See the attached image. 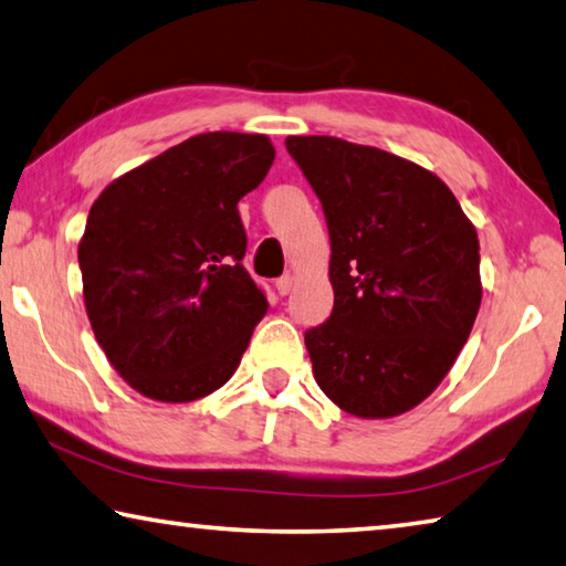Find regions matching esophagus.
<instances>
[{
  "label": "esophagus",
  "instance_id": "esophagus-1",
  "mask_svg": "<svg viewBox=\"0 0 566 566\" xmlns=\"http://www.w3.org/2000/svg\"><path fill=\"white\" fill-rule=\"evenodd\" d=\"M292 284H294V280H292V276L290 274H284V276H280V280H276V292H280L282 296H286V294H290L292 292Z\"/></svg>",
  "mask_w": 566,
  "mask_h": 566
}]
</instances>
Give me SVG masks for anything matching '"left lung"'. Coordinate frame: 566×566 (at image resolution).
<instances>
[{
	"instance_id": "1",
	"label": "left lung",
	"mask_w": 566,
	"mask_h": 566,
	"mask_svg": "<svg viewBox=\"0 0 566 566\" xmlns=\"http://www.w3.org/2000/svg\"><path fill=\"white\" fill-rule=\"evenodd\" d=\"M329 227L332 317L306 329L319 389L359 419L415 409L482 304L476 229L434 171L337 137H286Z\"/></svg>"
}]
</instances>
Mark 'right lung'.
Segmentation results:
<instances>
[{"instance_id":"1","label":"right lung","mask_w":566,"mask_h":566,"mask_svg":"<svg viewBox=\"0 0 566 566\" xmlns=\"http://www.w3.org/2000/svg\"><path fill=\"white\" fill-rule=\"evenodd\" d=\"M274 161L264 134L207 132L127 171L80 239L94 337L139 395L169 405L234 375L266 296L244 270L237 202Z\"/></svg>"}]
</instances>
